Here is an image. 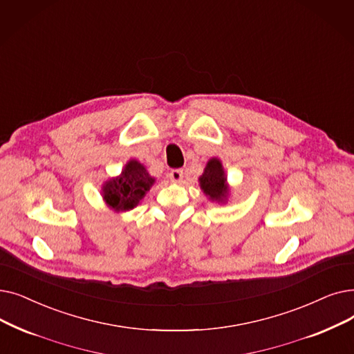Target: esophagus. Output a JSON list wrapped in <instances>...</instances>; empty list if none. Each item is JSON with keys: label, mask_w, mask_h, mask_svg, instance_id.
<instances>
[{"label": "esophagus", "mask_w": 354, "mask_h": 354, "mask_svg": "<svg viewBox=\"0 0 354 354\" xmlns=\"http://www.w3.org/2000/svg\"><path fill=\"white\" fill-rule=\"evenodd\" d=\"M167 176H169V179H171L172 182L179 183L183 179V171H182V169H172V171L169 172Z\"/></svg>", "instance_id": "esophagus-1"}]
</instances>
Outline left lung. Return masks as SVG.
Returning a JSON list of instances; mask_svg holds the SVG:
<instances>
[{"mask_svg": "<svg viewBox=\"0 0 354 354\" xmlns=\"http://www.w3.org/2000/svg\"><path fill=\"white\" fill-rule=\"evenodd\" d=\"M198 182L199 188H201L209 201L227 204L228 196L232 194V188L228 185L224 166L218 158H211L207 162L204 172L198 178Z\"/></svg>", "mask_w": 354, "mask_h": 354, "instance_id": "obj_1", "label": "left lung"}]
</instances>
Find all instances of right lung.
<instances>
[{
    "label": "right lung",
    "instance_id": "1",
    "mask_svg": "<svg viewBox=\"0 0 354 354\" xmlns=\"http://www.w3.org/2000/svg\"><path fill=\"white\" fill-rule=\"evenodd\" d=\"M155 182L143 163L130 159L120 175L102 183L101 195L105 205L114 212H127L140 204Z\"/></svg>",
    "mask_w": 354,
    "mask_h": 354
}]
</instances>
